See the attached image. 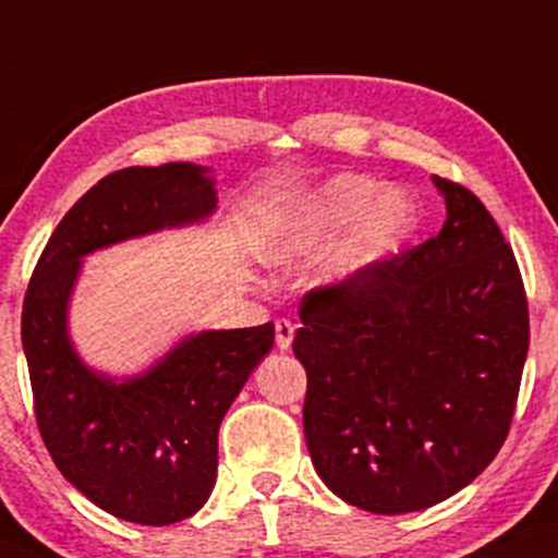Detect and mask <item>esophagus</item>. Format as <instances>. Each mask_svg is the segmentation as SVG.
Instances as JSON below:
<instances>
[{
  "label": "esophagus",
  "mask_w": 558,
  "mask_h": 558,
  "mask_svg": "<svg viewBox=\"0 0 558 558\" xmlns=\"http://www.w3.org/2000/svg\"><path fill=\"white\" fill-rule=\"evenodd\" d=\"M274 328H277V349H290V343L294 339V323L290 318H277L274 323Z\"/></svg>",
  "instance_id": "esophagus-1"
}]
</instances>
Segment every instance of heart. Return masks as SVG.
Segmentation results:
<instances>
[{
	"label": "heart",
	"instance_id": "obj_1",
	"mask_svg": "<svg viewBox=\"0 0 558 558\" xmlns=\"http://www.w3.org/2000/svg\"><path fill=\"white\" fill-rule=\"evenodd\" d=\"M356 221L361 225L331 266L336 277L360 271L385 247L409 235L416 222V206L401 189L385 191L373 178L339 175L281 227L271 240V253L277 258L300 256Z\"/></svg>",
	"mask_w": 558,
	"mask_h": 558
}]
</instances>
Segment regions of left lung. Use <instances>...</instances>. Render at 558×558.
<instances>
[{"mask_svg":"<svg viewBox=\"0 0 558 558\" xmlns=\"http://www.w3.org/2000/svg\"><path fill=\"white\" fill-rule=\"evenodd\" d=\"M435 183L439 235L305 292L292 343L315 471L375 514L426 510L497 458L531 343L512 245L473 191Z\"/></svg>","mask_w":558,"mask_h":558,"instance_id":"1","label":"left lung"}]
</instances>
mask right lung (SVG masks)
I'll use <instances>...</instances> for the list:
<instances>
[{"mask_svg": "<svg viewBox=\"0 0 558 558\" xmlns=\"http://www.w3.org/2000/svg\"><path fill=\"white\" fill-rule=\"evenodd\" d=\"M215 204L198 165L116 170L57 225L23 300L33 411L48 456L100 510L140 525H173L202 510L217 478L219 424L274 347V323L191 336L147 375L113 383L74 354L66 300L82 256L196 222Z\"/></svg>", "mask_w": 558, "mask_h": 558, "instance_id": "1", "label": "right lung"}]
</instances>
